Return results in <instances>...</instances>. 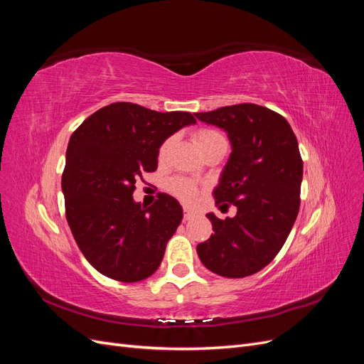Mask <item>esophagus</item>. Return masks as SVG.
<instances>
[{"mask_svg": "<svg viewBox=\"0 0 364 364\" xmlns=\"http://www.w3.org/2000/svg\"><path fill=\"white\" fill-rule=\"evenodd\" d=\"M194 215H196V213L193 211V209H191L190 206L185 205V206H183V218H185V220H191Z\"/></svg>", "mask_w": 364, "mask_h": 364, "instance_id": "1", "label": "esophagus"}]
</instances>
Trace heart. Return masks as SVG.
Masks as SVG:
<instances>
[{"mask_svg": "<svg viewBox=\"0 0 364 364\" xmlns=\"http://www.w3.org/2000/svg\"><path fill=\"white\" fill-rule=\"evenodd\" d=\"M218 136H222V135L217 134V132H214V130H200L199 134L196 135V142H197V146L202 147L203 144H206V142L213 141V139H215V138H218ZM170 142H171V139H168V141L165 142V144L162 146L161 155H164V153L167 151V149H168V146H170ZM170 190H171L174 194L181 196L182 199H191V197L196 194V186H194L190 181H185V179L171 181V182H170Z\"/></svg>", "mask_w": 364, "mask_h": 364, "instance_id": "obj_1", "label": "heart"}]
</instances>
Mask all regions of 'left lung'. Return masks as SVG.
<instances>
[{
  "mask_svg": "<svg viewBox=\"0 0 364 364\" xmlns=\"http://www.w3.org/2000/svg\"><path fill=\"white\" fill-rule=\"evenodd\" d=\"M202 123L223 129L230 155L214 190L215 203L237 214L208 213L214 234L197 245L203 266L220 277L245 278L278 255L299 213L304 174L299 146L289 121L253 103L197 112Z\"/></svg>",
  "mask_w": 364,
  "mask_h": 364,
  "instance_id": "obj_1",
  "label": "left lung"
}]
</instances>
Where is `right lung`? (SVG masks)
<instances>
[{"label": "right lung", "instance_id": "1", "mask_svg": "<svg viewBox=\"0 0 364 364\" xmlns=\"http://www.w3.org/2000/svg\"><path fill=\"white\" fill-rule=\"evenodd\" d=\"M191 124L190 112L112 103L71 135L62 176L65 211L77 246L105 277L138 282L158 270L183 211L168 194L141 206L134 200L135 183L158 168L165 139Z\"/></svg>", "mask_w": 364, "mask_h": 364}]
</instances>
